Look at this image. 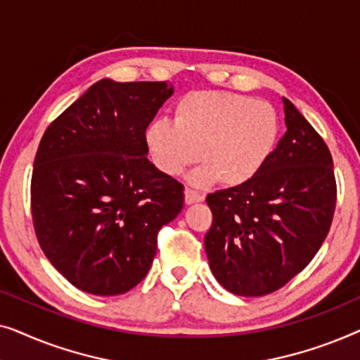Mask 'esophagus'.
<instances>
[{
	"mask_svg": "<svg viewBox=\"0 0 360 360\" xmlns=\"http://www.w3.org/2000/svg\"><path fill=\"white\" fill-rule=\"evenodd\" d=\"M203 200V195L198 193V191L193 188H185V203L186 205H193L196 201Z\"/></svg>",
	"mask_w": 360,
	"mask_h": 360,
	"instance_id": "obj_1",
	"label": "esophagus"
}]
</instances>
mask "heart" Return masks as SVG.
I'll list each match as a JSON object with an SVG mask.
<instances>
[{"mask_svg": "<svg viewBox=\"0 0 360 360\" xmlns=\"http://www.w3.org/2000/svg\"><path fill=\"white\" fill-rule=\"evenodd\" d=\"M280 121L264 100L231 91L203 90L181 96L174 122L157 120L146 131L150 159L162 174L175 176L196 160L195 185L239 186L259 175L278 141Z\"/></svg>", "mask_w": 360, "mask_h": 360, "instance_id": "heart-1", "label": "heart"}]
</instances>
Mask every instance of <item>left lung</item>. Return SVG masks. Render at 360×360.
Listing matches in <instances>:
<instances>
[{"instance_id":"obj_1","label":"left lung","mask_w":360,"mask_h":360,"mask_svg":"<svg viewBox=\"0 0 360 360\" xmlns=\"http://www.w3.org/2000/svg\"><path fill=\"white\" fill-rule=\"evenodd\" d=\"M287 132L267 165L248 184L206 196L213 224L205 236L210 269L239 297L287 285L321 248L336 208V179L326 142L283 98Z\"/></svg>"}]
</instances>
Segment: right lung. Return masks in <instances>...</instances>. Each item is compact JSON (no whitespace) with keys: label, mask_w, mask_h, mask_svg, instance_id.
Wrapping results in <instances>:
<instances>
[{"label":"right lung","mask_w":360,"mask_h":360,"mask_svg":"<svg viewBox=\"0 0 360 360\" xmlns=\"http://www.w3.org/2000/svg\"><path fill=\"white\" fill-rule=\"evenodd\" d=\"M167 82L103 78L44 132L31 210L51 264L82 292L112 297L149 272L157 233L184 208V185L147 159L146 129Z\"/></svg>","instance_id":"add662e5"}]
</instances>
